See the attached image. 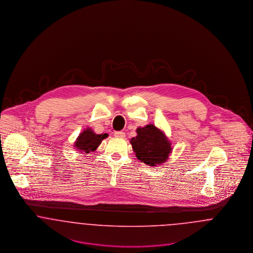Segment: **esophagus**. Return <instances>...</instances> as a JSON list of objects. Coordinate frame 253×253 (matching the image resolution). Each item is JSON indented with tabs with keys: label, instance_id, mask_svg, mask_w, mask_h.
I'll use <instances>...</instances> for the list:
<instances>
[{
	"label": "esophagus",
	"instance_id": "esophagus-1",
	"mask_svg": "<svg viewBox=\"0 0 253 253\" xmlns=\"http://www.w3.org/2000/svg\"><path fill=\"white\" fill-rule=\"evenodd\" d=\"M114 136L116 138H125L126 134H125V132H123V131H116V132H114Z\"/></svg>",
	"mask_w": 253,
	"mask_h": 253
}]
</instances>
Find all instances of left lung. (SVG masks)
Instances as JSON below:
<instances>
[{"label": "left lung", "instance_id": "left-lung-1", "mask_svg": "<svg viewBox=\"0 0 253 253\" xmlns=\"http://www.w3.org/2000/svg\"><path fill=\"white\" fill-rule=\"evenodd\" d=\"M137 136L130 140L137 159L154 167L169 159L172 147L165 133L154 125H146L136 129Z\"/></svg>", "mask_w": 253, "mask_h": 253}]
</instances>
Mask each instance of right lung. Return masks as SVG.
Masks as SVG:
<instances>
[{"label":"right lung","instance_id":"1","mask_svg":"<svg viewBox=\"0 0 253 253\" xmlns=\"http://www.w3.org/2000/svg\"><path fill=\"white\" fill-rule=\"evenodd\" d=\"M108 134H96L91 128H86L81 133L74 143V146L81 152L88 154L95 151L97 147L100 146L102 141L106 139Z\"/></svg>","mask_w":253,"mask_h":253}]
</instances>
